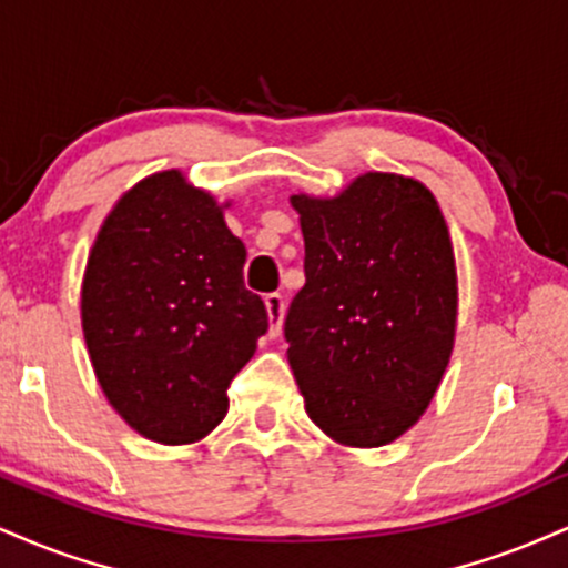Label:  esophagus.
<instances>
[{"label":"esophagus","mask_w":568,"mask_h":568,"mask_svg":"<svg viewBox=\"0 0 568 568\" xmlns=\"http://www.w3.org/2000/svg\"><path fill=\"white\" fill-rule=\"evenodd\" d=\"M266 314H270V338H277L283 331V317H285V298L280 293H266L264 296Z\"/></svg>","instance_id":"obj_1"}]
</instances>
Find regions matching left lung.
<instances>
[{
    "mask_svg": "<svg viewBox=\"0 0 568 568\" xmlns=\"http://www.w3.org/2000/svg\"><path fill=\"white\" fill-rule=\"evenodd\" d=\"M304 288L285 317L306 415L346 447H384L432 405L455 344V254L432 190L367 172L336 197L291 195Z\"/></svg>",
    "mask_w": 568,
    "mask_h": 568,
    "instance_id": "obj_1",
    "label": "left lung"
}]
</instances>
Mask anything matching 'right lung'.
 <instances>
[{"label":"right lung","mask_w":568,"mask_h":568,"mask_svg":"<svg viewBox=\"0 0 568 568\" xmlns=\"http://www.w3.org/2000/svg\"><path fill=\"white\" fill-rule=\"evenodd\" d=\"M245 245L182 172L121 195L81 283V327L102 392L136 434L193 444L227 415L230 381L270 327L243 285Z\"/></svg>","instance_id":"obj_1"}]
</instances>
